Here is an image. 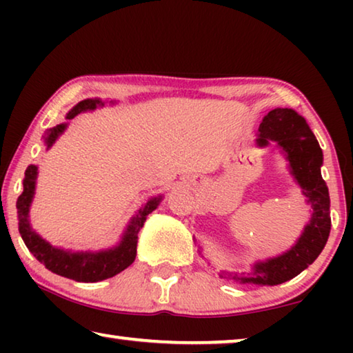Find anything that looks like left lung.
I'll use <instances>...</instances> for the list:
<instances>
[{
	"label": "left lung",
	"mask_w": 353,
	"mask_h": 353,
	"mask_svg": "<svg viewBox=\"0 0 353 353\" xmlns=\"http://www.w3.org/2000/svg\"><path fill=\"white\" fill-rule=\"evenodd\" d=\"M270 141H276L283 149L291 174L307 196L313 213L302 235L290 250L274 259L255 263L252 272L241 276L229 274V277L241 283L279 285L291 280L318 259L330 235V196L321 176L322 149L305 118L292 109L277 107L271 110L260 124L256 145L265 148Z\"/></svg>",
	"instance_id": "8db88e82"
}]
</instances>
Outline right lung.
Segmentation results:
<instances>
[{
  "instance_id": "add662e5",
  "label": "right lung",
  "mask_w": 353,
  "mask_h": 353,
  "mask_svg": "<svg viewBox=\"0 0 353 353\" xmlns=\"http://www.w3.org/2000/svg\"><path fill=\"white\" fill-rule=\"evenodd\" d=\"M98 105H104L103 101L97 98L83 99L67 113V119L74 118L81 112L94 110ZM65 129H67V124H59V126L48 130L46 135L43 137L46 146L51 148L52 143L57 140V137ZM35 179H37V166L29 165L25 172V179H23V193L17 199L19 230L29 252L40 263H43L46 270L57 274V276L73 279L76 282L93 283L117 276V274L132 265L137 255L139 232L143 224H145L148 214L154 212L160 204L162 196L151 198L140 208L139 213L130 219L128 229L124 232L118 246L107 250H99V252H70V250L51 246L39 234H35L31 224H29V207H31L34 198Z\"/></svg>"
}]
</instances>
